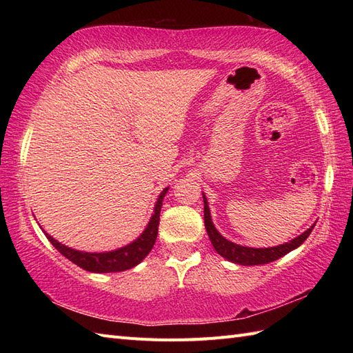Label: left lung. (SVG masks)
<instances>
[{
    "instance_id": "8db88e82",
    "label": "left lung",
    "mask_w": 353,
    "mask_h": 353,
    "mask_svg": "<svg viewBox=\"0 0 353 353\" xmlns=\"http://www.w3.org/2000/svg\"><path fill=\"white\" fill-rule=\"evenodd\" d=\"M203 201H205V228L208 232V236L214 245V249L216 250V253L221 254L224 259L235 262V264H239V265H261V264H268V262L282 258L283 254L290 253L291 250H294L299 245L303 244L305 239L310 236L314 226H316V224H314V226H311L308 230H305L302 235L291 239L290 243H285L276 247H268V249H252V247L239 245L224 238L214 226L205 194H203Z\"/></svg>"
}]
</instances>
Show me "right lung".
I'll return each instance as SVG.
<instances>
[{
    "instance_id": "right-lung-1",
    "label": "right lung",
    "mask_w": 353,
    "mask_h": 353,
    "mask_svg": "<svg viewBox=\"0 0 353 353\" xmlns=\"http://www.w3.org/2000/svg\"><path fill=\"white\" fill-rule=\"evenodd\" d=\"M167 191L168 188H165L161 192V196L154 205L152 219H150L147 228L144 232H142L141 236H138V239H134V241L130 243L129 245L121 247V249H117L114 252H104V253L79 252V250L71 249V247L61 244L57 239H54L48 234H45V236L48 238V241L54 245L65 258H68L80 268L86 270V272H92V273L124 272V270H129L134 265H138L139 262L144 259L150 252H152L156 236H157V228H159L162 201Z\"/></svg>"
}]
</instances>
